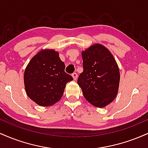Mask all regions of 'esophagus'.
<instances>
[{"mask_svg":"<svg viewBox=\"0 0 148 148\" xmlns=\"http://www.w3.org/2000/svg\"><path fill=\"white\" fill-rule=\"evenodd\" d=\"M72 77H73V79H74V81H76V80L77 79L78 74H76V73H73V74H72Z\"/></svg>","mask_w":148,"mask_h":148,"instance_id":"1","label":"esophagus"}]
</instances>
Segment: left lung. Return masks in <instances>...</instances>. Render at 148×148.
<instances>
[{
	"instance_id": "obj_1",
	"label": "left lung",
	"mask_w": 148,
	"mask_h": 148,
	"mask_svg": "<svg viewBox=\"0 0 148 148\" xmlns=\"http://www.w3.org/2000/svg\"><path fill=\"white\" fill-rule=\"evenodd\" d=\"M84 72L78 84L86 100L93 106L103 108L118 94L120 71L114 57L106 47L95 44L82 51Z\"/></svg>"
}]
</instances>
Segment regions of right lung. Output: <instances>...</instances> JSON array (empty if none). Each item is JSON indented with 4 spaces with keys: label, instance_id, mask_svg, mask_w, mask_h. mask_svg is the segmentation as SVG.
I'll return each mask as SVG.
<instances>
[{
    "label": "right lung",
    "instance_id": "add662e5",
    "mask_svg": "<svg viewBox=\"0 0 148 148\" xmlns=\"http://www.w3.org/2000/svg\"><path fill=\"white\" fill-rule=\"evenodd\" d=\"M64 68V63L56 51L45 49L37 53L27 65L23 76L28 97L42 106H51L58 101L67 83L73 80Z\"/></svg>",
    "mask_w": 148,
    "mask_h": 148
}]
</instances>
